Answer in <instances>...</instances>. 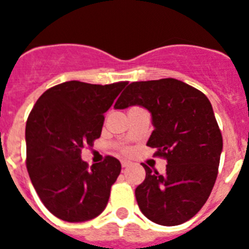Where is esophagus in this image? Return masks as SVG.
Wrapping results in <instances>:
<instances>
[{"instance_id": "esophagus-1", "label": "esophagus", "mask_w": 249, "mask_h": 249, "mask_svg": "<svg viewBox=\"0 0 249 249\" xmlns=\"http://www.w3.org/2000/svg\"><path fill=\"white\" fill-rule=\"evenodd\" d=\"M121 164H122L123 168H127V167L129 166V162H127V160H122V162H121Z\"/></svg>"}]
</instances>
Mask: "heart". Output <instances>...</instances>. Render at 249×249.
Here are the masks:
<instances>
[{
  "label": "heart",
  "instance_id": "1",
  "mask_svg": "<svg viewBox=\"0 0 249 249\" xmlns=\"http://www.w3.org/2000/svg\"><path fill=\"white\" fill-rule=\"evenodd\" d=\"M126 152H127V149H126Z\"/></svg>",
  "mask_w": 249,
  "mask_h": 249
}]
</instances>
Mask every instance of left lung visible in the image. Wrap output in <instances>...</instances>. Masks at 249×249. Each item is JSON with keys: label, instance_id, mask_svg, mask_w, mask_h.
<instances>
[{"label": "left lung", "instance_id": "8db88e82", "mask_svg": "<svg viewBox=\"0 0 249 249\" xmlns=\"http://www.w3.org/2000/svg\"><path fill=\"white\" fill-rule=\"evenodd\" d=\"M141 106L155 127L147 146L167 160L164 175L146 169L136 188L141 212L160 226H177L198 213L210 197L218 173L223 141L210 100L175 78L133 82L114 108Z\"/></svg>", "mask_w": 249, "mask_h": 249}]
</instances>
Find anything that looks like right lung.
<instances>
[{"mask_svg": "<svg viewBox=\"0 0 249 249\" xmlns=\"http://www.w3.org/2000/svg\"><path fill=\"white\" fill-rule=\"evenodd\" d=\"M127 82L91 85L68 81L37 100L26 123L27 171L45 207L66 222H86L107 206L111 186L121 173L117 158L92 164L81 151L102 132L108 111Z\"/></svg>", "mask_w": 249, "mask_h": 249, "instance_id": "1", "label": "right lung"}]
</instances>
